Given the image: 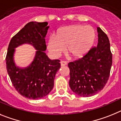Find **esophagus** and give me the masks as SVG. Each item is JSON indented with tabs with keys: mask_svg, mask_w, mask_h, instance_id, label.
Instances as JSON below:
<instances>
[{
	"mask_svg": "<svg viewBox=\"0 0 121 121\" xmlns=\"http://www.w3.org/2000/svg\"><path fill=\"white\" fill-rule=\"evenodd\" d=\"M60 64H61V66H64L67 65V62L65 61H61L60 62Z\"/></svg>",
	"mask_w": 121,
	"mask_h": 121,
	"instance_id": "1",
	"label": "esophagus"
}]
</instances>
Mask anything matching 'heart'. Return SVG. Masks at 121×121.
I'll list each match as a JSON object with an SVG mask.
<instances>
[{
  "label": "heart",
  "instance_id": "b5f03b06",
  "mask_svg": "<svg viewBox=\"0 0 121 121\" xmlns=\"http://www.w3.org/2000/svg\"><path fill=\"white\" fill-rule=\"evenodd\" d=\"M95 39L94 28L83 24H73L60 28L55 37L51 36L47 44L50 53L59 57L66 51L74 60L85 56L92 49Z\"/></svg>",
  "mask_w": 121,
  "mask_h": 121
}]
</instances>
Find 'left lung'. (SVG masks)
Here are the masks:
<instances>
[{
	"label": "left lung",
	"mask_w": 121,
	"mask_h": 121,
	"mask_svg": "<svg viewBox=\"0 0 121 121\" xmlns=\"http://www.w3.org/2000/svg\"><path fill=\"white\" fill-rule=\"evenodd\" d=\"M98 43L81 59L70 62L69 86L81 97L95 95L105 86L112 65V53L107 35L97 27Z\"/></svg>",
	"instance_id": "1"
}]
</instances>
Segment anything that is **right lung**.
Wrapping results in <instances>:
<instances>
[{
	"mask_svg": "<svg viewBox=\"0 0 121 121\" xmlns=\"http://www.w3.org/2000/svg\"><path fill=\"white\" fill-rule=\"evenodd\" d=\"M47 22H30L11 38L8 48L6 65L14 88L21 95L31 99L44 97L52 91L55 76L60 68L59 60H51L45 53V38L49 26ZM24 43L37 50L31 64L26 68L16 66L15 49Z\"/></svg>",
	"mask_w": 121,
	"mask_h": 121,
	"instance_id": "right-lung-1",
	"label": "right lung"
}]
</instances>
